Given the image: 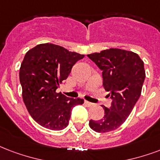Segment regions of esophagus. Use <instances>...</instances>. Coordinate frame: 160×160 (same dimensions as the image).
Returning <instances> with one entry per match:
<instances>
[{"mask_svg":"<svg viewBox=\"0 0 160 160\" xmlns=\"http://www.w3.org/2000/svg\"><path fill=\"white\" fill-rule=\"evenodd\" d=\"M85 104L87 106V107H91V106H93V103H91V102H88V101H85Z\"/></svg>","mask_w":160,"mask_h":160,"instance_id":"obj_1","label":"esophagus"}]
</instances>
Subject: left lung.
<instances>
[{
  "label": "left lung",
  "mask_w": 160,
  "mask_h": 160,
  "mask_svg": "<svg viewBox=\"0 0 160 160\" xmlns=\"http://www.w3.org/2000/svg\"><path fill=\"white\" fill-rule=\"evenodd\" d=\"M102 71L103 87L112 100L109 108L102 106L105 115L101 120H91L90 128L97 132L115 130L128 118L139 99L145 70L137 53L119 48L87 54Z\"/></svg>",
  "instance_id": "obj_1"
}]
</instances>
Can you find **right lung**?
Here are the masks:
<instances>
[{
    "label": "right lung",
    "instance_id": "add662e5",
    "mask_svg": "<svg viewBox=\"0 0 160 160\" xmlns=\"http://www.w3.org/2000/svg\"><path fill=\"white\" fill-rule=\"evenodd\" d=\"M84 57L52 43L37 45L25 54L19 72L23 102L34 121L45 128H65L73 107L84 103L83 99L56 92L74 64Z\"/></svg>",
    "mask_w": 160,
    "mask_h": 160
}]
</instances>
